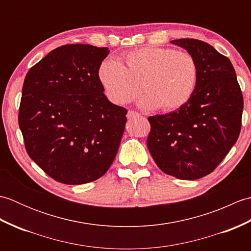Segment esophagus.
Here are the masks:
<instances>
[{"label":"esophagus","mask_w":251,"mask_h":251,"mask_svg":"<svg viewBox=\"0 0 251 251\" xmlns=\"http://www.w3.org/2000/svg\"><path fill=\"white\" fill-rule=\"evenodd\" d=\"M140 114L138 113V112H136V111H132V110H129L128 111V113H127V119H132V117H135V116H139Z\"/></svg>","instance_id":"esophagus-1"}]
</instances>
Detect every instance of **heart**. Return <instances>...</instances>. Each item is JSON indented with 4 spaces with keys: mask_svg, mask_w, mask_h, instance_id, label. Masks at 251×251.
<instances>
[{
    "mask_svg": "<svg viewBox=\"0 0 251 251\" xmlns=\"http://www.w3.org/2000/svg\"><path fill=\"white\" fill-rule=\"evenodd\" d=\"M98 77L112 102H129L143 88L147 95L140 103L145 108L161 106L163 111L172 112L182 108L193 97L200 70L189 52L152 46L129 51L121 62L111 58L103 60Z\"/></svg>",
    "mask_w": 251,
    "mask_h": 251,
    "instance_id": "1",
    "label": "heart"
}]
</instances>
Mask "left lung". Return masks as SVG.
I'll return each mask as SVG.
<instances>
[{
	"mask_svg": "<svg viewBox=\"0 0 251 251\" xmlns=\"http://www.w3.org/2000/svg\"><path fill=\"white\" fill-rule=\"evenodd\" d=\"M199 65V84L182 108L149 117L148 149L163 173L196 180L217 168L241 132L244 100L227 57L206 42L174 40Z\"/></svg>",
	"mask_w": 251,
	"mask_h": 251,
	"instance_id": "obj_1",
	"label": "left lung"
}]
</instances>
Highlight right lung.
Wrapping results in <instances>:
<instances>
[{
    "instance_id": "1",
    "label": "right lung",
    "mask_w": 251,
    "mask_h": 251,
    "mask_svg": "<svg viewBox=\"0 0 251 251\" xmlns=\"http://www.w3.org/2000/svg\"><path fill=\"white\" fill-rule=\"evenodd\" d=\"M110 50L68 44L28 71L18 123L29 156L65 184H84L108 172L119 150L127 110L103 94L98 70Z\"/></svg>"
}]
</instances>
